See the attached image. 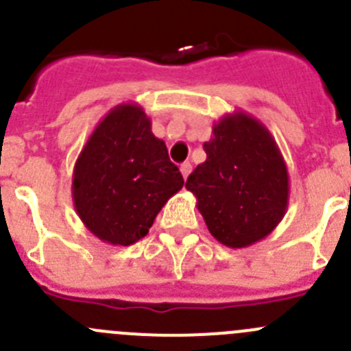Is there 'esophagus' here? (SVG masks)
Masks as SVG:
<instances>
[{
  "label": "esophagus",
  "mask_w": 351,
  "mask_h": 351,
  "mask_svg": "<svg viewBox=\"0 0 351 351\" xmlns=\"http://www.w3.org/2000/svg\"><path fill=\"white\" fill-rule=\"evenodd\" d=\"M180 171H182L183 180H186V178H189L190 171H192V165H190V162H183V165L180 166Z\"/></svg>",
  "instance_id": "obj_1"
}]
</instances>
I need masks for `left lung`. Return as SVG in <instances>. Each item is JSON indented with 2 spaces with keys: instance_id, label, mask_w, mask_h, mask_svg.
<instances>
[{
  "instance_id": "1",
  "label": "left lung",
  "mask_w": 351,
  "mask_h": 351,
  "mask_svg": "<svg viewBox=\"0 0 351 351\" xmlns=\"http://www.w3.org/2000/svg\"><path fill=\"white\" fill-rule=\"evenodd\" d=\"M207 159L189 176L209 233L230 248L264 240L290 199L287 162L266 125L245 111L224 114L204 142Z\"/></svg>"
}]
</instances>
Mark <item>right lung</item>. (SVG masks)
Returning a JSON list of instances; mask_svg holds the SVG:
<instances>
[{"label":"right lung","mask_w":351,"mask_h":351,"mask_svg":"<svg viewBox=\"0 0 351 351\" xmlns=\"http://www.w3.org/2000/svg\"><path fill=\"white\" fill-rule=\"evenodd\" d=\"M183 186L165 141L137 103L114 106L78 154L71 197L85 228L104 243L128 247L144 238Z\"/></svg>","instance_id":"1"}]
</instances>
